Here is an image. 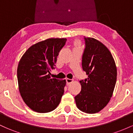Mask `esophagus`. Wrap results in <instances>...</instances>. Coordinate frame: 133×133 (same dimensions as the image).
<instances>
[{
    "instance_id": "obj_1",
    "label": "esophagus",
    "mask_w": 133,
    "mask_h": 133,
    "mask_svg": "<svg viewBox=\"0 0 133 133\" xmlns=\"http://www.w3.org/2000/svg\"><path fill=\"white\" fill-rule=\"evenodd\" d=\"M66 82H67V84H68V85H69L70 84H71L72 82H73V79H66Z\"/></svg>"
}]
</instances>
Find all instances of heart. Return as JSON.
<instances>
[{
	"instance_id": "b5f03b06",
	"label": "heart",
	"mask_w": 133,
	"mask_h": 133,
	"mask_svg": "<svg viewBox=\"0 0 133 133\" xmlns=\"http://www.w3.org/2000/svg\"><path fill=\"white\" fill-rule=\"evenodd\" d=\"M76 45H78V44H78V43H76Z\"/></svg>"
}]
</instances>
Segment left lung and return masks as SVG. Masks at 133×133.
Returning <instances> with one entry per match:
<instances>
[{
  "instance_id": "left-lung-1",
  "label": "left lung",
  "mask_w": 133,
  "mask_h": 133,
  "mask_svg": "<svg viewBox=\"0 0 133 133\" xmlns=\"http://www.w3.org/2000/svg\"><path fill=\"white\" fill-rule=\"evenodd\" d=\"M82 69L88 79L80 81L81 91L75 96L76 106L88 114L99 112L112 97L117 79V68L112 54L97 39L84 37Z\"/></svg>"
}]
</instances>
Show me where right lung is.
Masks as SVG:
<instances>
[{"label": "right lung", "instance_id": "obj_1", "mask_svg": "<svg viewBox=\"0 0 133 133\" xmlns=\"http://www.w3.org/2000/svg\"><path fill=\"white\" fill-rule=\"evenodd\" d=\"M66 38L47 39L30 46L17 68L19 89L24 103L40 113L54 110L60 103L66 81L51 78L59 52Z\"/></svg>", "mask_w": 133, "mask_h": 133}]
</instances>
